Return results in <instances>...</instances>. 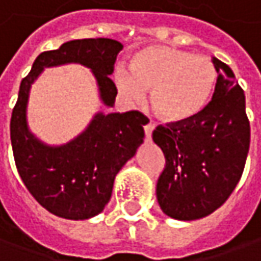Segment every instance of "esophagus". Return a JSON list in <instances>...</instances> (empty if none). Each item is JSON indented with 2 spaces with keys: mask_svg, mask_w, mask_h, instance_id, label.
Masks as SVG:
<instances>
[{
  "mask_svg": "<svg viewBox=\"0 0 261 261\" xmlns=\"http://www.w3.org/2000/svg\"><path fill=\"white\" fill-rule=\"evenodd\" d=\"M143 128H145V136H146V139L149 140V139H151V136H152V131H154L155 125L152 124V122H146Z\"/></svg>",
  "mask_w": 261,
  "mask_h": 261,
  "instance_id": "34e87169",
  "label": "esophagus"
}]
</instances>
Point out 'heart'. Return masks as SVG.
<instances>
[{"mask_svg":"<svg viewBox=\"0 0 261 261\" xmlns=\"http://www.w3.org/2000/svg\"><path fill=\"white\" fill-rule=\"evenodd\" d=\"M116 85L133 100L152 91L155 115L164 122L182 124L207 107L217 85V70L204 57L155 44L133 54L128 76L116 74Z\"/></svg>","mask_w":261,"mask_h":261,"instance_id":"obj_1","label":"heart"}]
</instances>
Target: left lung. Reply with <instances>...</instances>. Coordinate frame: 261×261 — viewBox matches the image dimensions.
Returning a JSON list of instances; mask_svg holds the SVG:
<instances>
[{"label":"left lung","mask_w":261,"mask_h":261,"mask_svg":"<svg viewBox=\"0 0 261 261\" xmlns=\"http://www.w3.org/2000/svg\"><path fill=\"white\" fill-rule=\"evenodd\" d=\"M218 73L212 101L188 122L158 125L154 142L166 156L156 182L161 211L193 221L217 211L236 188L249 149L245 95L234 73L212 58Z\"/></svg>","instance_id":"8db88e82"}]
</instances>
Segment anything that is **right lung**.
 Segmentation results:
<instances>
[{"label": "right lung", "instance_id": "obj_1", "mask_svg": "<svg viewBox=\"0 0 261 261\" xmlns=\"http://www.w3.org/2000/svg\"><path fill=\"white\" fill-rule=\"evenodd\" d=\"M122 44L112 38H83L40 54L20 82L10 121L14 163L28 191L44 209L65 220H88L106 206L113 180L143 143L148 118L137 110L97 112L88 127L64 145H47L30 131L27 107L31 85L44 68L64 64L88 67L98 86L101 103L113 107L118 94L109 77Z\"/></svg>", "mask_w": 261, "mask_h": 261}]
</instances>
